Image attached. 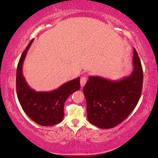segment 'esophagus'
I'll return each mask as SVG.
<instances>
[{
	"label": "esophagus",
	"mask_w": 158,
	"mask_h": 158,
	"mask_svg": "<svg viewBox=\"0 0 158 158\" xmlns=\"http://www.w3.org/2000/svg\"><path fill=\"white\" fill-rule=\"evenodd\" d=\"M86 82H87V77L85 76L82 77L81 79H80V84H81V87H84V85L86 84Z\"/></svg>",
	"instance_id": "1"
}]
</instances>
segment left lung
Returning <instances> with one entry per match:
<instances>
[{"label":"left lung","instance_id":"left-lung-1","mask_svg":"<svg viewBox=\"0 0 158 158\" xmlns=\"http://www.w3.org/2000/svg\"><path fill=\"white\" fill-rule=\"evenodd\" d=\"M134 69L119 81L90 76L83 88L90 123L102 129L114 127L124 121L137 106L143 86V69L134 49Z\"/></svg>","mask_w":158,"mask_h":158}]
</instances>
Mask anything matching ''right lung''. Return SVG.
Masks as SVG:
<instances>
[{
    "label": "right lung",
    "mask_w": 158,
    "mask_h": 158,
    "mask_svg": "<svg viewBox=\"0 0 158 158\" xmlns=\"http://www.w3.org/2000/svg\"><path fill=\"white\" fill-rule=\"evenodd\" d=\"M33 40L21 56L17 68L16 89L19 102L30 118L42 126L59 123L64 117L65 102L69 95L80 89V77L63 84L49 92H36L31 89L22 73V65Z\"/></svg>",
    "instance_id": "obj_1"
}]
</instances>
